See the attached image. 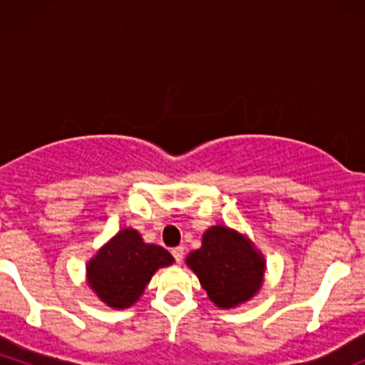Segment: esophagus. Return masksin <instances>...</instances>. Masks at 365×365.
Segmentation results:
<instances>
[{
    "label": "esophagus",
    "instance_id": "esophagus-1",
    "mask_svg": "<svg viewBox=\"0 0 365 365\" xmlns=\"http://www.w3.org/2000/svg\"><path fill=\"white\" fill-rule=\"evenodd\" d=\"M171 255L175 257V261H177L178 264L183 261V247H175L173 250H171Z\"/></svg>",
    "mask_w": 365,
    "mask_h": 365
}]
</instances>
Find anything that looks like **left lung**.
I'll list each match as a JSON object with an SVG mask.
<instances>
[{"label":"left lung","instance_id":"1","mask_svg":"<svg viewBox=\"0 0 365 365\" xmlns=\"http://www.w3.org/2000/svg\"><path fill=\"white\" fill-rule=\"evenodd\" d=\"M209 299L217 307L244 304L261 288L264 261L261 254L226 226H212L204 233L202 247L187 257Z\"/></svg>","mask_w":365,"mask_h":365}]
</instances>
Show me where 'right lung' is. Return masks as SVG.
I'll use <instances>...</instances> for the list:
<instances>
[{"label": "right lung", "mask_w": 365, "mask_h": 365, "mask_svg": "<svg viewBox=\"0 0 365 365\" xmlns=\"http://www.w3.org/2000/svg\"><path fill=\"white\" fill-rule=\"evenodd\" d=\"M171 262L168 250L144 244L139 232L125 228L87 264V279L103 302L125 309L139 300L159 267Z\"/></svg>", "instance_id": "right-lung-1"}]
</instances>
